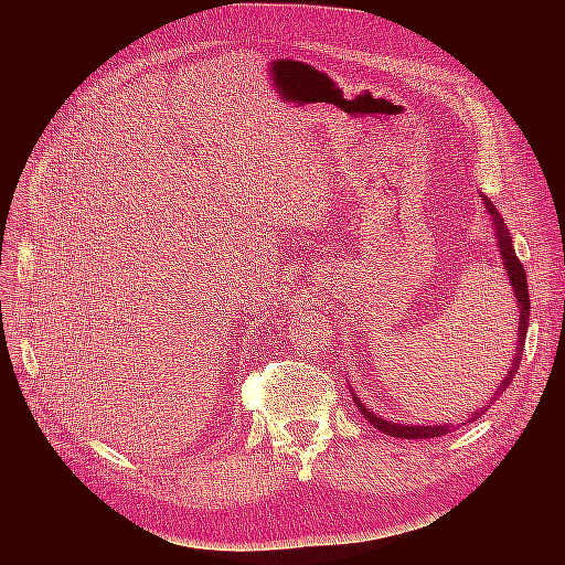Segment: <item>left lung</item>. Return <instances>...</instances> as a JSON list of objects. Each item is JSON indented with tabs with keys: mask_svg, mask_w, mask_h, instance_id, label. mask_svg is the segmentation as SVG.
I'll return each mask as SVG.
<instances>
[{
	"mask_svg": "<svg viewBox=\"0 0 565 565\" xmlns=\"http://www.w3.org/2000/svg\"><path fill=\"white\" fill-rule=\"evenodd\" d=\"M483 202H486V210L492 214V224H494V231H498V245L502 249V259H504V268H507V276L511 280V287H514V295H516V301H519V337H516V353H514V361H511V367L507 372V377L502 380L498 393H492V401H498L502 396V391L514 382L516 372H519V365H521V355H523V349H525V334H527V320H530V297H527V278H525V270H523V264L514 252V245H511V235H509V228L504 224L502 214L494 210V204L481 195ZM358 409L365 415V419L374 426V429H380L382 434L386 436H393V438H436V436H443L448 434L450 429H446V426H405V424H391L386 419H380L377 415H372L370 409L353 398ZM490 401V403H492ZM490 407V405H488ZM488 407L483 409H476V417H469V422L478 419L481 415L488 413Z\"/></svg>",
	"mask_w": 565,
	"mask_h": 565,
	"instance_id": "8db88e82",
	"label": "left lung"
}]
</instances>
